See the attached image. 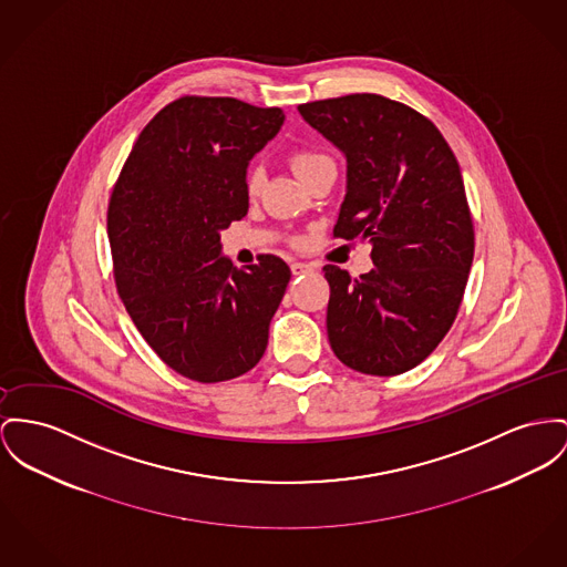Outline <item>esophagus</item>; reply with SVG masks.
<instances>
[{
	"label": "esophagus",
	"mask_w": 567,
	"mask_h": 567,
	"mask_svg": "<svg viewBox=\"0 0 567 567\" xmlns=\"http://www.w3.org/2000/svg\"><path fill=\"white\" fill-rule=\"evenodd\" d=\"M290 268H292V275H302V272H309V270H313V266L305 265V262H292Z\"/></svg>",
	"instance_id": "1"
}]
</instances>
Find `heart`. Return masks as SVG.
I'll return each instance as SVG.
<instances>
[{"label": "heart", "instance_id": "obj_1", "mask_svg": "<svg viewBox=\"0 0 567 567\" xmlns=\"http://www.w3.org/2000/svg\"><path fill=\"white\" fill-rule=\"evenodd\" d=\"M290 165L302 183L311 178L316 172H320L322 167H336L331 156L313 148H297L290 152ZM262 185H265V172L258 165H251L245 174V189L249 195H258Z\"/></svg>", "mask_w": 567, "mask_h": 567}]
</instances>
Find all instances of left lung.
I'll list each match as a JSON object with an SVG mask.
<instances>
[{"label": "left lung", "mask_w": 567, "mask_h": 567, "mask_svg": "<svg viewBox=\"0 0 567 567\" xmlns=\"http://www.w3.org/2000/svg\"><path fill=\"white\" fill-rule=\"evenodd\" d=\"M299 112L346 156L333 234L370 240L374 260L357 279L324 266L331 348L361 374L409 372L452 329L473 265L460 165L427 117L378 94L305 103Z\"/></svg>", "instance_id": "1"}]
</instances>
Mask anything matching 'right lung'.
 <instances>
[{
  "mask_svg": "<svg viewBox=\"0 0 567 567\" xmlns=\"http://www.w3.org/2000/svg\"><path fill=\"white\" fill-rule=\"evenodd\" d=\"M279 107L185 96L152 117L115 183L107 234L115 286L152 350L178 374L221 382L256 368L290 268L221 256L249 210V161L279 133Z\"/></svg>",
  "mask_w": 567,
  "mask_h": 567,
  "instance_id": "1",
  "label": "right lung"
}]
</instances>
